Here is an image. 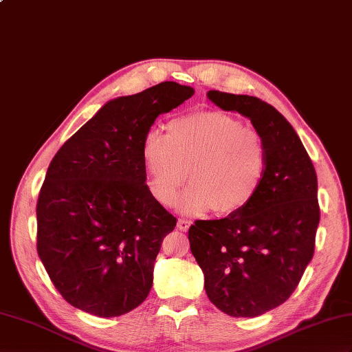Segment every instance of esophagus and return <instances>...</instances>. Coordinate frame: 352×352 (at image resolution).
<instances>
[{"label": "esophagus", "instance_id": "obj_1", "mask_svg": "<svg viewBox=\"0 0 352 352\" xmlns=\"http://www.w3.org/2000/svg\"><path fill=\"white\" fill-rule=\"evenodd\" d=\"M191 224H192V222L188 221V219H182V218L177 219V228L181 231H188V228L191 227Z\"/></svg>", "mask_w": 352, "mask_h": 352}]
</instances>
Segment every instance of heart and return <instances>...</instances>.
Listing matches in <instances>:
<instances>
[{
  "label": "heart",
  "mask_w": 352,
  "mask_h": 352,
  "mask_svg": "<svg viewBox=\"0 0 352 352\" xmlns=\"http://www.w3.org/2000/svg\"><path fill=\"white\" fill-rule=\"evenodd\" d=\"M168 135L151 128L143 140V162L151 194L171 206L190 177L177 209L201 215L242 210L258 192L267 170L263 137L231 115L197 111L173 119Z\"/></svg>",
  "instance_id": "1"
}]
</instances>
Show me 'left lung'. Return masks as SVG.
I'll return each instance as SVG.
<instances>
[{
  "label": "left lung",
  "instance_id": "1",
  "mask_svg": "<svg viewBox=\"0 0 352 352\" xmlns=\"http://www.w3.org/2000/svg\"><path fill=\"white\" fill-rule=\"evenodd\" d=\"M208 98L251 119L267 149V170L252 201L224 219L195 221L188 231L210 302L230 316L252 318L284 303L312 260L318 182L302 140L275 107L219 91Z\"/></svg>",
  "mask_w": 352,
  "mask_h": 352
}]
</instances>
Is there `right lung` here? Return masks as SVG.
<instances>
[{
  "mask_svg": "<svg viewBox=\"0 0 352 352\" xmlns=\"http://www.w3.org/2000/svg\"><path fill=\"white\" fill-rule=\"evenodd\" d=\"M162 82L107 101L50 161L37 201V251L72 306L101 318L148 297L176 218L146 185L143 140L155 119L194 96Z\"/></svg>",
  "mask_w": 352,
  "mask_h": 352,
  "instance_id": "obj_1",
  "label": "right lung"
}]
</instances>
